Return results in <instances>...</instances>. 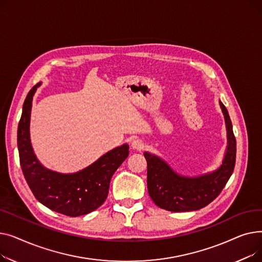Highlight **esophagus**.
<instances>
[{
  "label": "esophagus",
  "instance_id": "34e87169",
  "mask_svg": "<svg viewBox=\"0 0 262 262\" xmlns=\"http://www.w3.org/2000/svg\"><path fill=\"white\" fill-rule=\"evenodd\" d=\"M132 146H133V148H134V149L141 150V149H143L144 144H143V142H142L141 140H138V139H137V140H134V141H133Z\"/></svg>",
  "mask_w": 262,
  "mask_h": 262
}]
</instances>
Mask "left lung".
<instances>
[{
	"label": "left lung",
	"mask_w": 262,
	"mask_h": 262,
	"mask_svg": "<svg viewBox=\"0 0 262 262\" xmlns=\"http://www.w3.org/2000/svg\"><path fill=\"white\" fill-rule=\"evenodd\" d=\"M225 117L228 145L222 166L215 172L188 178L174 173L160 158L144 153L147 163V190L158 207L173 212L199 210L210 204L227 184L236 163V138L226 107L220 102Z\"/></svg>",
	"instance_id": "1"
}]
</instances>
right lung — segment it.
I'll return each instance as SVG.
<instances>
[{"label":"right lung","mask_w":262,"mask_h":262,"mask_svg":"<svg viewBox=\"0 0 262 262\" xmlns=\"http://www.w3.org/2000/svg\"><path fill=\"white\" fill-rule=\"evenodd\" d=\"M39 85L40 82L27 94L18 125V149L24 178L35 198L51 210L68 216L87 214L98 209L107 199L110 180L127 158L128 145L110 150L78 173L59 174L43 168L30 140L32 101Z\"/></svg>","instance_id":"add662e5"}]
</instances>
